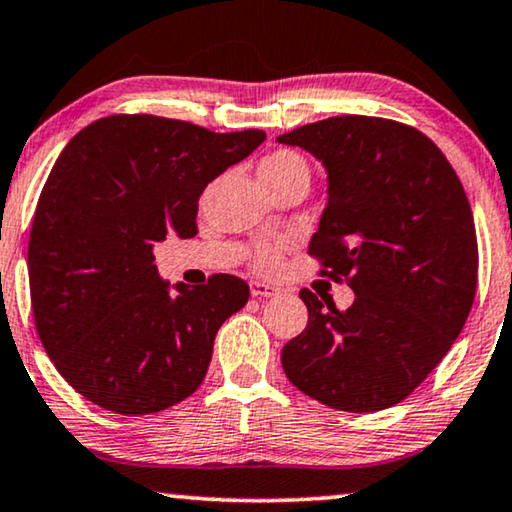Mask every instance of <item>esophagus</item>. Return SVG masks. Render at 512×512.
<instances>
[{"instance_id": "esophagus-1", "label": "esophagus", "mask_w": 512, "mask_h": 512, "mask_svg": "<svg viewBox=\"0 0 512 512\" xmlns=\"http://www.w3.org/2000/svg\"><path fill=\"white\" fill-rule=\"evenodd\" d=\"M249 291L251 298H274V295H279V288L265 284V281H251Z\"/></svg>"}]
</instances>
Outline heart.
I'll use <instances>...</instances> for the list:
<instances>
[{
    "instance_id": "obj_1",
    "label": "heart",
    "mask_w": 512,
    "mask_h": 512,
    "mask_svg": "<svg viewBox=\"0 0 512 512\" xmlns=\"http://www.w3.org/2000/svg\"><path fill=\"white\" fill-rule=\"evenodd\" d=\"M307 173L309 175V166L302 154L293 152V150H277L268 154L261 161V166H258V175H261L263 182H277V180H286V177H293V175H302ZM256 268L263 270V272H272L277 268L279 263V256L274 249H258V254L254 258Z\"/></svg>"
}]
</instances>
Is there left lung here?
<instances>
[{
  "mask_svg": "<svg viewBox=\"0 0 512 512\" xmlns=\"http://www.w3.org/2000/svg\"><path fill=\"white\" fill-rule=\"evenodd\" d=\"M328 175L309 254L346 279L348 309L300 291L309 321L281 351L295 388L372 413L409 397L462 332L478 284L476 224L443 152L406 124L342 115L277 138Z\"/></svg>",
  "mask_w": 512,
  "mask_h": 512,
  "instance_id": "8db88e82",
  "label": "left lung"
}]
</instances>
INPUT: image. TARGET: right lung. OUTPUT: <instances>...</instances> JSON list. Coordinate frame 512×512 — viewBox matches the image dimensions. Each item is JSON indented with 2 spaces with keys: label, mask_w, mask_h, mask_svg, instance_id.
<instances>
[{
  "label": "right lung",
  "mask_w": 512,
  "mask_h": 512,
  "mask_svg": "<svg viewBox=\"0 0 512 512\" xmlns=\"http://www.w3.org/2000/svg\"><path fill=\"white\" fill-rule=\"evenodd\" d=\"M263 140L258 129L110 115L59 154L29 233V291L43 348L85 399L145 416L203 383L217 330L249 286L233 274L170 286L152 249L194 238L203 189Z\"/></svg>",
  "instance_id": "add662e5"
}]
</instances>
